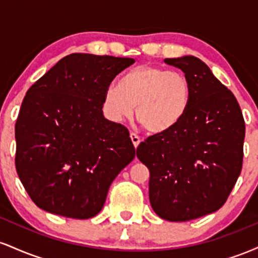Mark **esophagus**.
Listing matches in <instances>:
<instances>
[{
	"label": "esophagus",
	"mask_w": 258,
	"mask_h": 258,
	"mask_svg": "<svg viewBox=\"0 0 258 258\" xmlns=\"http://www.w3.org/2000/svg\"><path fill=\"white\" fill-rule=\"evenodd\" d=\"M130 137H131L133 146H135L136 149H137V147L139 146V144H141V138H139L138 136L136 135V133H131V135H130Z\"/></svg>",
	"instance_id": "esophagus-1"
}]
</instances>
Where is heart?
<instances>
[{"instance_id":"1","label":"heart","mask_w":258,"mask_h":258,"mask_svg":"<svg viewBox=\"0 0 258 258\" xmlns=\"http://www.w3.org/2000/svg\"><path fill=\"white\" fill-rule=\"evenodd\" d=\"M190 98L191 87L185 75L144 64L123 74L119 85L105 88L104 108L112 121L120 122L132 116L136 106V117L146 131L164 135L184 119Z\"/></svg>"}]
</instances>
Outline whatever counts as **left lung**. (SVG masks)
<instances>
[{
    "instance_id": "left-lung-1",
    "label": "left lung",
    "mask_w": 258,
    "mask_h": 258,
    "mask_svg": "<svg viewBox=\"0 0 258 258\" xmlns=\"http://www.w3.org/2000/svg\"><path fill=\"white\" fill-rule=\"evenodd\" d=\"M189 80L191 98L172 131L142 142L137 158L149 168V200L162 220L185 222L224 205L242 167L245 122L234 94L193 55L167 58Z\"/></svg>"
}]
</instances>
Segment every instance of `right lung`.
Returning <instances> with one entry per match:
<instances>
[{
    "label": "right lung",
    "mask_w": 258,
    "mask_h": 258,
    "mask_svg": "<svg viewBox=\"0 0 258 258\" xmlns=\"http://www.w3.org/2000/svg\"><path fill=\"white\" fill-rule=\"evenodd\" d=\"M132 58L73 53L26 92L16 123V168L49 214L87 220L135 158L126 127L103 115L105 88Z\"/></svg>",
    "instance_id": "obj_1"
}]
</instances>
